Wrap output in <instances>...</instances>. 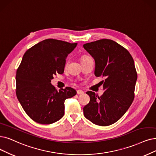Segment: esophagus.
Here are the masks:
<instances>
[{
	"label": "esophagus",
	"instance_id": "esophagus-1",
	"mask_svg": "<svg viewBox=\"0 0 156 156\" xmlns=\"http://www.w3.org/2000/svg\"><path fill=\"white\" fill-rule=\"evenodd\" d=\"M77 94H79V95H80V94H83L84 91H83V90H79L77 91Z\"/></svg>",
	"mask_w": 156,
	"mask_h": 156
}]
</instances>
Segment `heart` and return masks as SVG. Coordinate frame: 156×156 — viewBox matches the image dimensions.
Returning a JSON list of instances; mask_svg holds the SVG:
<instances>
[{
	"label": "heart",
	"mask_w": 156,
	"mask_h": 156,
	"mask_svg": "<svg viewBox=\"0 0 156 156\" xmlns=\"http://www.w3.org/2000/svg\"><path fill=\"white\" fill-rule=\"evenodd\" d=\"M86 58H90L89 56H84V57L82 58V59H86Z\"/></svg>",
	"instance_id": "1"
}]
</instances>
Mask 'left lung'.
Listing matches in <instances>:
<instances>
[{"instance_id": "8db88e82", "label": "left lung", "mask_w": 156, "mask_h": 156, "mask_svg": "<svg viewBox=\"0 0 156 156\" xmlns=\"http://www.w3.org/2000/svg\"><path fill=\"white\" fill-rule=\"evenodd\" d=\"M83 47L95 60V76L105 78L101 97L86 92L90 101L83 108L84 115L95 125L110 126L123 116L134 100L137 73L133 58L111 40L88 43Z\"/></svg>"}]
</instances>
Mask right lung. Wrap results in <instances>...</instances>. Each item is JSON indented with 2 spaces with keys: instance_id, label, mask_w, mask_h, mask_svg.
<instances>
[{
  "instance_id": "add662e5",
  "label": "right lung",
  "mask_w": 156,
  "mask_h": 156,
  "mask_svg": "<svg viewBox=\"0 0 156 156\" xmlns=\"http://www.w3.org/2000/svg\"><path fill=\"white\" fill-rule=\"evenodd\" d=\"M77 43L43 40L24 54L16 74V97L34 122L51 124L65 114V101L76 95L70 87L59 91L51 84L54 75L64 72L66 58Z\"/></svg>"
}]
</instances>
